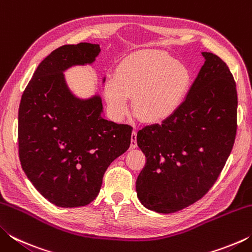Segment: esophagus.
Instances as JSON below:
<instances>
[{
	"mask_svg": "<svg viewBox=\"0 0 252 252\" xmlns=\"http://www.w3.org/2000/svg\"><path fill=\"white\" fill-rule=\"evenodd\" d=\"M136 146H138V143H136V132L133 131L131 134V144H130V148L131 149H135Z\"/></svg>",
	"mask_w": 252,
	"mask_h": 252,
	"instance_id": "1",
	"label": "esophagus"
}]
</instances>
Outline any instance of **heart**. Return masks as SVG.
Segmentation results:
<instances>
[{"mask_svg": "<svg viewBox=\"0 0 252 252\" xmlns=\"http://www.w3.org/2000/svg\"><path fill=\"white\" fill-rule=\"evenodd\" d=\"M191 82L190 72L168 54L155 50L138 51L120 62L116 76L104 83V96L112 116L121 120L133 109L148 123L169 120L180 108Z\"/></svg>", "mask_w": 252, "mask_h": 252, "instance_id": "heart-1", "label": "heart"}]
</instances>
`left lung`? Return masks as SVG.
Segmentation results:
<instances>
[{
    "mask_svg": "<svg viewBox=\"0 0 252 252\" xmlns=\"http://www.w3.org/2000/svg\"><path fill=\"white\" fill-rule=\"evenodd\" d=\"M201 54L203 65L177 112L136 134L147 158L136 179V195L149 210L173 213L201 199L232 150L237 132L236 83L218 55Z\"/></svg>",
    "mask_w": 252,
    "mask_h": 252,
    "instance_id": "8db88e82",
    "label": "left lung"
}]
</instances>
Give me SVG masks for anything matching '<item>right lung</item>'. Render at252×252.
I'll return each mask as SVG.
<instances>
[{
    "mask_svg": "<svg viewBox=\"0 0 252 252\" xmlns=\"http://www.w3.org/2000/svg\"><path fill=\"white\" fill-rule=\"evenodd\" d=\"M100 52L99 44L87 42L60 46L40 63L21 97V165L34 188L58 207L92 202L106 169L131 143L132 127L106 120L101 96L78 97L63 74L92 64Z\"/></svg>",
    "mask_w": 252,
    "mask_h": 252,
    "instance_id": "add662e5",
    "label": "right lung"
}]
</instances>
